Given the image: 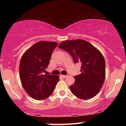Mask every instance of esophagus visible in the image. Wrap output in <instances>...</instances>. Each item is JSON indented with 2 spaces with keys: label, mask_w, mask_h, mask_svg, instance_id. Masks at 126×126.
<instances>
[{
  "label": "esophagus",
  "mask_w": 126,
  "mask_h": 126,
  "mask_svg": "<svg viewBox=\"0 0 126 126\" xmlns=\"http://www.w3.org/2000/svg\"><path fill=\"white\" fill-rule=\"evenodd\" d=\"M60 76H61V77L63 78H65L67 77V76H66V75H60Z\"/></svg>",
  "instance_id": "obj_1"
}]
</instances>
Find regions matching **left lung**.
I'll list each match as a JSON object with an SVG mask.
<instances>
[{
  "mask_svg": "<svg viewBox=\"0 0 126 126\" xmlns=\"http://www.w3.org/2000/svg\"><path fill=\"white\" fill-rule=\"evenodd\" d=\"M72 56L75 63H81L80 75L70 89L73 95L83 99L94 97L103 85L105 76V62L98 49L83 40L65 41L59 46Z\"/></svg>",
  "mask_w": 126,
  "mask_h": 126,
  "instance_id": "1",
  "label": "left lung"
}]
</instances>
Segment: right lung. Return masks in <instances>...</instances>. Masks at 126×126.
I'll list each match as a JSON object with an SVG mask.
<instances>
[{"mask_svg":"<svg viewBox=\"0 0 126 126\" xmlns=\"http://www.w3.org/2000/svg\"><path fill=\"white\" fill-rule=\"evenodd\" d=\"M56 42L40 41L32 46L23 54L19 64V76L28 94L37 100L52 94L59 80L57 75L44 74Z\"/></svg>","mask_w":126,"mask_h":126,"instance_id":"obj_1","label":"right lung"}]
</instances>
